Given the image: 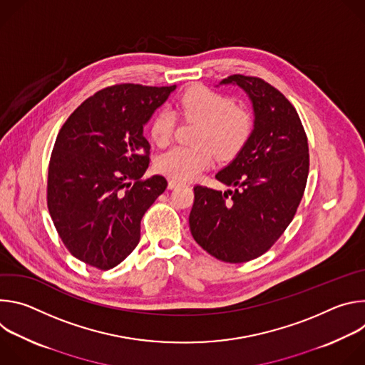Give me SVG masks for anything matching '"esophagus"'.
Instances as JSON below:
<instances>
[{"label": "esophagus", "mask_w": 365, "mask_h": 365, "mask_svg": "<svg viewBox=\"0 0 365 365\" xmlns=\"http://www.w3.org/2000/svg\"><path fill=\"white\" fill-rule=\"evenodd\" d=\"M183 185V182H180V180H178V179H169V189H175V187H179V186H182Z\"/></svg>", "instance_id": "1"}]
</instances>
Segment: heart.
<instances>
[{
    "label": "heart",
    "mask_w": 365,
    "mask_h": 365,
    "mask_svg": "<svg viewBox=\"0 0 365 365\" xmlns=\"http://www.w3.org/2000/svg\"><path fill=\"white\" fill-rule=\"evenodd\" d=\"M178 115L186 123L199 124L193 143L196 147H173L160 154L155 169L179 180L196 178L214 162V153L220 160H232L242 151L252 134L250 113L235 106L234 101L203 85L186 89L176 101ZM176 117L162 108L150 121L151 141L168 145L175 134Z\"/></svg>",
    "instance_id": "b5f03b06"
}]
</instances>
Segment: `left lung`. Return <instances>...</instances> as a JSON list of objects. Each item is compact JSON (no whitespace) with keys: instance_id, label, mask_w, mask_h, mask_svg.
Instances as JSON below:
<instances>
[{"instance_id":"obj_1","label":"left lung","mask_w":365,"mask_h":365,"mask_svg":"<svg viewBox=\"0 0 365 365\" xmlns=\"http://www.w3.org/2000/svg\"><path fill=\"white\" fill-rule=\"evenodd\" d=\"M250 96L254 130L242 151L215 178L221 192L195 186L189 227L195 241L225 263L263 255L292 222L309 173L304 128L290 101L257 76L231 75Z\"/></svg>"}]
</instances>
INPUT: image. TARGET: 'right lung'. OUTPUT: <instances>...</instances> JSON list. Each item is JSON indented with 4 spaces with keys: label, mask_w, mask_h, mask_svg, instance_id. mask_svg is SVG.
<instances>
[{
    "label": "right lung",
    "mask_w": 365,
    "mask_h": 365,
    "mask_svg": "<svg viewBox=\"0 0 365 365\" xmlns=\"http://www.w3.org/2000/svg\"><path fill=\"white\" fill-rule=\"evenodd\" d=\"M173 86L120 83L85 99L62 125L50 155L47 207L69 252L110 270L140 241L141 220L168 187L144 178L150 144L143 125Z\"/></svg>",
    "instance_id": "1"
}]
</instances>
